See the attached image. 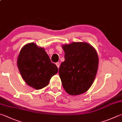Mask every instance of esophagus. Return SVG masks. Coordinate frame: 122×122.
<instances>
[{"instance_id":"34e87169","label":"esophagus","mask_w":122,"mask_h":122,"mask_svg":"<svg viewBox=\"0 0 122 122\" xmlns=\"http://www.w3.org/2000/svg\"><path fill=\"white\" fill-rule=\"evenodd\" d=\"M56 65L57 66V67L58 68H59V67H60V63L59 62H56Z\"/></svg>"}]
</instances>
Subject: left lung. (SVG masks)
<instances>
[{"instance_id": "8db88e82", "label": "left lung", "mask_w": 122, "mask_h": 122, "mask_svg": "<svg viewBox=\"0 0 122 122\" xmlns=\"http://www.w3.org/2000/svg\"><path fill=\"white\" fill-rule=\"evenodd\" d=\"M65 60L59 68V76L66 92L71 96L86 92L92 86L98 71L96 50L86 42H72L62 45Z\"/></svg>"}]
</instances>
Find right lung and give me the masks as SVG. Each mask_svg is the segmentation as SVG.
<instances>
[{"instance_id":"obj_1","label":"right lung","mask_w":122,"mask_h":122,"mask_svg":"<svg viewBox=\"0 0 122 122\" xmlns=\"http://www.w3.org/2000/svg\"><path fill=\"white\" fill-rule=\"evenodd\" d=\"M17 65L22 78L29 86L41 90L49 84L51 78L58 72L45 49L34 43L26 44L21 48Z\"/></svg>"}]
</instances>
